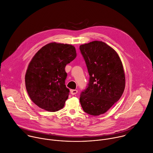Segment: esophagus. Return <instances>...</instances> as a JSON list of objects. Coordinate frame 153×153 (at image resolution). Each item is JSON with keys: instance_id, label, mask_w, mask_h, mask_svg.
<instances>
[{"instance_id": "obj_1", "label": "esophagus", "mask_w": 153, "mask_h": 153, "mask_svg": "<svg viewBox=\"0 0 153 153\" xmlns=\"http://www.w3.org/2000/svg\"><path fill=\"white\" fill-rule=\"evenodd\" d=\"M78 93V90H71V94L72 95H76Z\"/></svg>"}]
</instances>
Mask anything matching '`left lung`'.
I'll return each instance as SVG.
<instances>
[{
    "instance_id": "obj_1",
    "label": "left lung",
    "mask_w": 153,
    "mask_h": 153,
    "mask_svg": "<svg viewBox=\"0 0 153 153\" xmlns=\"http://www.w3.org/2000/svg\"><path fill=\"white\" fill-rule=\"evenodd\" d=\"M79 50L90 76L79 101L85 113L98 116L105 113L124 92L123 66L116 52L104 42L94 41L82 45Z\"/></svg>"
}]
</instances>
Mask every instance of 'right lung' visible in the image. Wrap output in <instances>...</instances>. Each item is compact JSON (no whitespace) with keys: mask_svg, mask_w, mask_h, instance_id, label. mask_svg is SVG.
I'll return each instance as SVG.
<instances>
[{"mask_svg":"<svg viewBox=\"0 0 153 153\" xmlns=\"http://www.w3.org/2000/svg\"><path fill=\"white\" fill-rule=\"evenodd\" d=\"M76 56L74 46L56 43L45 45L36 53L25 75L27 92L34 104L49 111L64 107L70 91L65 85V67Z\"/></svg>","mask_w":153,"mask_h":153,"instance_id":"add662e5","label":"right lung"}]
</instances>
